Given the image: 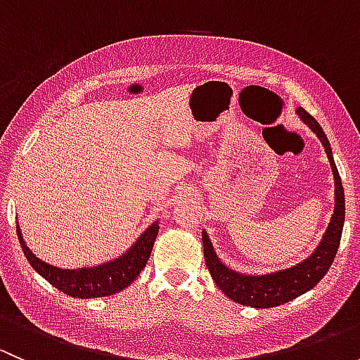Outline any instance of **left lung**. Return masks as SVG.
<instances>
[{
  "label": "left lung",
  "instance_id": "left-lung-1",
  "mask_svg": "<svg viewBox=\"0 0 360 360\" xmlns=\"http://www.w3.org/2000/svg\"><path fill=\"white\" fill-rule=\"evenodd\" d=\"M297 115H300V118L314 130L315 136L321 139V143L324 144L326 148V153H328L329 163H331L333 174H335V214H333L331 223H329L328 230H326V235L322 237V242L319 244V248L315 249V252L311 254L310 257H307L303 263H297L296 266L268 275H244L237 274V271L224 266V264L217 259L216 252H214L212 249V244H210L209 237H207V233L203 231V256H205L209 274L212 275L214 282H216L217 288H219L221 291L226 294L228 297H231L233 301H237V303L245 304V307H278V304L288 303V301L301 296L303 292L310 291V289L315 288V285L321 282V278L328 274L333 261H335L338 248H340L341 231H343L345 223V193L343 184H341V177L340 174H338L335 160H333L331 146H329V141L328 137H326L322 127L319 125L317 120H315L310 112L304 111L303 108H297Z\"/></svg>",
  "mask_w": 360,
  "mask_h": 360
}]
</instances>
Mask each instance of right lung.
<instances>
[{
	"mask_svg": "<svg viewBox=\"0 0 360 360\" xmlns=\"http://www.w3.org/2000/svg\"><path fill=\"white\" fill-rule=\"evenodd\" d=\"M17 235H19L24 256L27 257L31 266L53 288L72 297H103L122 291L127 285L132 284L134 278L146 266L155 238L158 235V223L151 224L123 256L99 266L78 268V270H63V268L43 263L25 248L19 226H17Z\"/></svg>",
	"mask_w": 360,
	"mask_h": 360,
	"instance_id": "1",
	"label": "right lung"
}]
</instances>
